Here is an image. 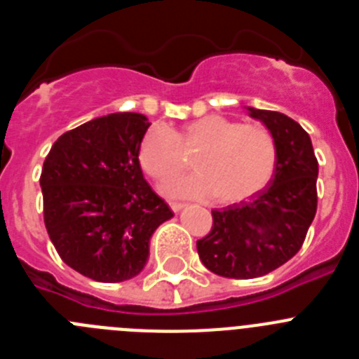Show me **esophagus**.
Masks as SVG:
<instances>
[{
  "instance_id": "obj_1",
  "label": "esophagus",
  "mask_w": 359,
  "mask_h": 359,
  "mask_svg": "<svg viewBox=\"0 0 359 359\" xmlns=\"http://www.w3.org/2000/svg\"><path fill=\"white\" fill-rule=\"evenodd\" d=\"M170 205V208H172L174 212H180L182 210V208H185V203H177V201H170L169 203Z\"/></svg>"
}]
</instances>
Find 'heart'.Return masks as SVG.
Here are the masks:
<instances>
[{"label": "heart", "instance_id": "heart-1", "mask_svg": "<svg viewBox=\"0 0 359 359\" xmlns=\"http://www.w3.org/2000/svg\"><path fill=\"white\" fill-rule=\"evenodd\" d=\"M185 149L198 152V174L165 183L169 196L208 198L236 203L250 198L271 180L277 147L271 133L259 123H241L223 115H207L190 122L182 133L163 123L145 131L138 158L145 172L165 180L187 169Z\"/></svg>", "mask_w": 359, "mask_h": 359}]
</instances>
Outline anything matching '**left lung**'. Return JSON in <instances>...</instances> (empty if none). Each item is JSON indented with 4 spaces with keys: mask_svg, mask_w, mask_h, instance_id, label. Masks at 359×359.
Segmentation results:
<instances>
[{
    "mask_svg": "<svg viewBox=\"0 0 359 359\" xmlns=\"http://www.w3.org/2000/svg\"><path fill=\"white\" fill-rule=\"evenodd\" d=\"M248 111L273 136L277 163L264 189L212 210V230L198 241L203 264L228 278L262 277L286 264L302 248L318 205V161L309 135L284 113Z\"/></svg>",
    "mask_w": 359,
    "mask_h": 359,
    "instance_id": "left-lung-1",
    "label": "left lung"
}]
</instances>
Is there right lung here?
Instances as JSON below:
<instances>
[{
    "label": "right lung",
    "instance_id": "add662e5",
    "mask_svg": "<svg viewBox=\"0 0 359 359\" xmlns=\"http://www.w3.org/2000/svg\"><path fill=\"white\" fill-rule=\"evenodd\" d=\"M149 126L140 113L100 116L59 136L44 160V226L84 277L122 282L140 273L152 233L174 215L142 174Z\"/></svg>",
    "mask_w": 359,
    "mask_h": 359
}]
</instances>
